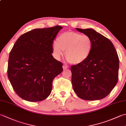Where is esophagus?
Returning a JSON list of instances; mask_svg holds the SVG:
<instances>
[{
	"instance_id": "obj_1",
	"label": "esophagus",
	"mask_w": 126,
	"mask_h": 126,
	"mask_svg": "<svg viewBox=\"0 0 126 126\" xmlns=\"http://www.w3.org/2000/svg\"><path fill=\"white\" fill-rule=\"evenodd\" d=\"M63 69H66L68 68V66H66V65H63Z\"/></svg>"
}]
</instances>
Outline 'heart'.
I'll return each mask as SVG.
<instances>
[{"mask_svg":"<svg viewBox=\"0 0 126 126\" xmlns=\"http://www.w3.org/2000/svg\"><path fill=\"white\" fill-rule=\"evenodd\" d=\"M92 49L93 41L89 36L73 31L61 33L52 44L54 57L60 59L64 51L66 61L72 64L83 63L89 58Z\"/></svg>","mask_w":126,"mask_h":126,"instance_id":"b5f03b06","label":"heart"}]
</instances>
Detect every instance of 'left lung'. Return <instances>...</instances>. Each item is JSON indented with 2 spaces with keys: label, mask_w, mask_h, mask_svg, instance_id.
I'll return each mask as SVG.
<instances>
[{
  "label": "left lung",
  "mask_w": 126,
  "mask_h": 126,
  "mask_svg": "<svg viewBox=\"0 0 126 126\" xmlns=\"http://www.w3.org/2000/svg\"><path fill=\"white\" fill-rule=\"evenodd\" d=\"M76 29L90 37L93 49L83 63L71 66L73 89L83 100H100L111 92L118 81V55L112 42L102 34L92 29Z\"/></svg>",
  "instance_id": "obj_1"
}]
</instances>
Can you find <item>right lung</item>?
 <instances>
[{
  "instance_id": "obj_1",
  "label": "right lung",
  "mask_w": 126,
  "mask_h": 126,
  "mask_svg": "<svg viewBox=\"0 0 126 126\" xmlns=\"http://www.w3.org/2000/svg\"><path fill=\"white\" fill-rule=\"evenodd\" d=\"M61 26L35 29L19 37L9 55L7 76L16 94L30 102L50 94L52 82L63 71V64L53 57V41Z\"/></svg>"
}]
</instances>
